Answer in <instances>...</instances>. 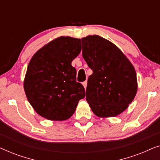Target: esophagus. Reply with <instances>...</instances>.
I'll list each match as a JSON object with an SVG mask.
<instances>
[{"mask_svg":"<svg viewBox=\"0 0 160 160\" xmlns=\"http://www.w3.org/2000/svg\"><path fill=\"white\" fill-rule=\"evenodd\" d=\"M82 84H83V86L84 87V89H86L87 88V81H85V82H83Z\"/></svg>","mask_w":160,"mask_h":160,"instance_id":"34e87169","label":"esophagus"}]
</instances>
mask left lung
I'll return each mask as SVG.
<instances>
[{"mask_svg":"<svg viewBox=\"0 0 160 160\" xmlns=\"http://www.w3.org/2000/svg\"><path fill=\"white\" fill-rule=\"evenodd\" d=\"M82 56L92 70L86 100L96 116L111 117L125 110L137 92L134 67L121 50L97 35L82 38Z\"/></svg>","mask_w":160,"mask_h":160,"instance_id":"left-lung-1","label":"left lung"}]
</instances>
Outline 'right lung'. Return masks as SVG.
Returning a JSON list of instances; mask_svg holds the SVG:
<instances>
[{"mask_svg": "<svg viewBox=\"0 0 160 160\" xmlns=\"http://www.w3.org/2000/svg\"><path fill=\"white\" fill-rule=\"evenodd\" d=\"M81 50L80 39L61 36L39 49L30 61L24 89L28 101L41 117L68 119L85 97L84 87L76 82V70L71 65Z\"/></svg>", "mask_w": 160, "mask_h": 160, "instance_id": "obj_1", "label": "right lung"}]
</instances>
